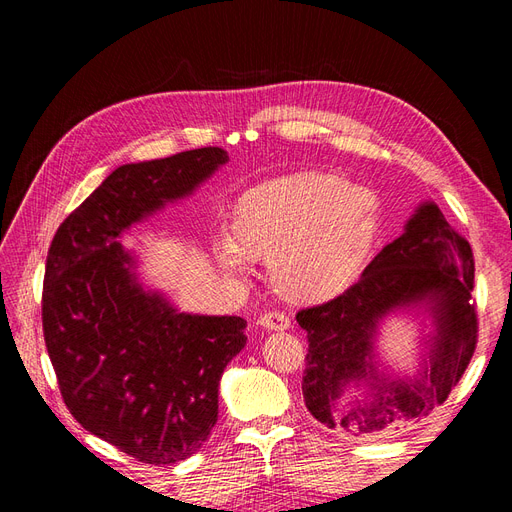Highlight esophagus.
<instances>
[{
  "label": "esophagus",
  "instance_id": "esophagus-1",
  "mask_svg": "<svg viewBox=\"0 0 512 512\" xmlns=\"http://www.w3.org/2000/svg\"><path fill=\"white\" fill-rule=\"evenodd\" d=\"M258 322H260V327L267 329V331H286V329H290V318L284 312H280V309L262 314Z\"/></svg>",
  "mask_w": 512,
  "mask_h": 512
}]
</instances>
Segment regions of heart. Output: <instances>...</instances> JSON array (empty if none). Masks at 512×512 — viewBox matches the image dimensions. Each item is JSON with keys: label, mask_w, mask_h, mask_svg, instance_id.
<instances>
[{"label": "heart", "mask_w": 512, "mask_h": 512, "mask_svg": "<svg viewBox=\"0 0 512 512\" xmlns=\"http://www.w3.org/2000/svg\"><path fill=\"white\" fill-rule=\"evenodd\" d=\"M378 224L380 205L367 185L333 175H290L239 196L232 235L215 239V258L226 273L241 277L250 273V256H265L282 292L324 299L354 280Z\"/></svg>", "instance_id": "1"}]
</instances>
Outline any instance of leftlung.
I'll return each mask as SVG.
<instances>
[{
	"mask_svg": "<svg viewBox=\"0 0 512 512\" xmlns=\"http://www.w3.org/2000/svg\"><path fill=\"white\" fill-rule=\"evenodd\" d=\"M472 247L425 200L401 237L382 247L361 280L333 301L301 309L307 333L303 399L324 427L354 438L404 427L444 404L476 348ZM423 308L434 331L424 336L414 375L384 368L375 352L381 322ZM352 388L364 395L354 398Z\"/></svg>",
	"mask_w": 512,
	"mask_h": 512,
	"instance_id": "left-lung-1",
	"label": "left lung"
}]
</instances>
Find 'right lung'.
Instances as JSON below:
<instances>
[{"label": "right lung", "instance_id": "1", "mask_svg": "<svg viewBox=\"0 0 512 512\" xmlns=\"http://www.w3.org/2000/svg\"><path fill=\"white\" fill-rule=\"evenodd\" d=\"M226 162L224 149L203 147L119 166L61 222L46 256L42 329L61 397L89 433L153 466L209 438L247 322L179 312L141 282L119 239Z\"/></svg>", "mask_w": 512, "mask_h": 512}]
</instances>
